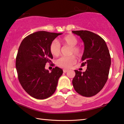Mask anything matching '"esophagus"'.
<instances>
[{"mask_svg": "<svg viewBox=\"0 0 124 124\" xmlns=\"http://www.w3.org/2000/svg\"><path fill=\"white\" fill-rule=\"evenodd\" d=\"M63 71L64 73H66V72H68V70H66V69H64L63 70Z\"/></svg>", "mask_w": 124, "mask_h": 124, "instance_id": "esophagus-1", "label": "esophagus"}]
</instances>
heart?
Here are the masks:
<instances>
[{
	"label": "heart",
	"mask_w": 124,
	"mask_h": 124,
	"mask_svg": "<svg viewBox=\"0 0 124 124\" xmlns=\"http://www.w3.org/2000/svg\"><path fill=\"white\" fill-rule=\"evenodd\" d=\"M78 42V40L77 38L72 34L66 35L60 40L59 43L61 44L70 47L68 54L71 56L62 57L58 59L56 61V64L58 67L63 68H70L76 63V58L75 56L71 54H75L77 57H80L82 53L81 48L76 45ZM49 50L52 56L55 57L58 56L61 51L60 44L55 40L49 44Z\"/></svg>",
	"instance_id": "1"
}]
</instances>
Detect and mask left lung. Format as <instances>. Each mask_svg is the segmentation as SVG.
<instances>
[{
    "label": "left lung",
    "mask_w": 124,
    "mask_h": 124,
    "mask_svg": "<svg viewBox=\"0 0 124 124\" xmlns=\"http://www.w3.org/2000/svg\"><path fill=\"white\" fill-rule=\"evenodd\" d=\"M84 43L85 49L82 57L87 65L85 72L75 70L76 75L72 84L75 91L85 97L96 95L107 82L111 66V57L106 42L95 33L88 31H73Z\"/></svg>",
    "instance_id": "obj_1"
}]
</instances>
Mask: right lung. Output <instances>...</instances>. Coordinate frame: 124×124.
<instances>
[{
  "label": "right lung",
  "mask_w": 124,
  "mask_h": 124,
  "mask_svg": "<svg viewBox=\"0 0 124 124\" xmlns=\"http://www.w3.org/2000/svg\"><path fill=\"white\" fill-rule=\"evenodd\" d=\"M62 33L38 31L27 36L21 42L16 57V66L20 84L29 95L37 99L50 97L56 90L63 70L56 67L51 72L45 69L51 62L49 52L52 42Z\"/></svg>",
  "instance_id": "1"
}]
</instances>
